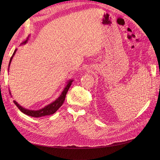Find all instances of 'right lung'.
I'll return each mask as SVG.
<instances>
[{
  "label": "right lung",
  "instance_id": "right-lung-1",
  "mask_svg": "<svg viewBox=\"0 0 160 160\" xmlns=\"http://www.w3.org/2000/svg\"><path fill=\"white\" fill-rule=\"evenodd\" d=\"M28 41V38L27 40H26L25 41H24L22 44H26ZM17 49H15V51H14L12 56L11 57V59H10V62H9V65H8V70H9V67H10L11 62L12 61V58L14 57V55H15L16 51ZM73 81L72 79H70L67 82V85L65 87L64 89L62 90L61 94L60 95V96L57 99H56L55 101H53V102L51 103L50 104L46 105L45 108H43L41 109L38 110H30V109H27L25 108L22 107L21 105H19L16 101H14V103L15 104L17 108L19 109V110H21V112H22L23 113H25V115H27L28 116H31V117H34V118H41L42 117V116H46V115H52L53 113H55L56 111L59 109V108L61 107V106L63 103V102L65 101V97H66V94L68 91L69 88L71 87L72 82ZM9 92H10V94L11 95V93L10 90H9Z\"/></svg>",
  "mask_w": 160,
  "mask_h": 160
}]
</instances>
